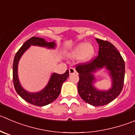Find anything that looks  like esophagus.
Wrapping results in <instances>:
<instances>
[{
	"mask_svg": "<svg viewBox=\"0 0 135 135\" xmlns=\"http://www.w3.org/2000/svg\"><path fill=\"white\" fill-rule=\"evenodd\" d=\"M69 72H70V74H74L75 73H76V70H75V68H70L69 69Z\"/></svg>",
	"mask_w": 135,
	"mask_h": 135,
	"instance_id": "esophagus-1",
	"label": "esophagus"
}]
</instances>
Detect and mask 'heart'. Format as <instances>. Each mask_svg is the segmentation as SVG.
Listing matches in <instances>:
<instances>
[{"mask_svg":"<svg viewBox=\"0 0 135 135\" xmlns=\"http://www.w3.org/2000/svg\"><path fill=\"white\" fill-rule=\"evenodd\" d=\"M95 49L93 45L87 42H81L74 46L68 54L71 58H78L80 57L82 61H88L93 56Z\"/></svg>","mask_w":135,"mask_h":135,"instance_id":"1","label":"heart"}]
</instances>
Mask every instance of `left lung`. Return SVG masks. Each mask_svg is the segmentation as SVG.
<instances>
[{
    "instance_id": "8db88e82",
    "label": "left lung",
    "mask_w": 135,
    "mask_h": 135,
    "mask_svg": "<svg viewBox=\"0 0 135 135\" xmlns=\"http://www.w3.org/2000/svg\"><path fill=\"white\" fill-rule=\"evenodd\" d=\"M99 44L98 56L93 60L78 64L75 68L79 73L78 93L82 99L93 106H103L119 95L124 84L125 65L121 55L116 47L108 41L96 38ZM105 67L109 71L112 85L106 91L99 90L93 86L95 80L93 74Z\"/></svg>"
}]
</instances>
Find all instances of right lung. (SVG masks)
<instances>
[{"label": "right lung", "instance_id": "1", "mask_svg": "<svg viewBox=\"0 0 135 135\" xmlns=\"http://www.w3.org/2000/svg\"><path fill=\"white\" fill-rule=\"evenodd\" d=\"M30 46H38L47 47L48 49H54L56 44L54 42H47L44 38L32 37L24 42V44L16 52L14 59L12 75L15 90L23 99L28 103L36 106L42 107L51 103L57 98L61 92L63 83L69 77V70H68L63 74L53 73L47 85L40 91L36 93H30L26 91L22 87L19 81L18 76V65L20 57H22L23 54L30 47Z\"/></svg>", "mask_w": 135, "mask_h": 135}]
</instances>
